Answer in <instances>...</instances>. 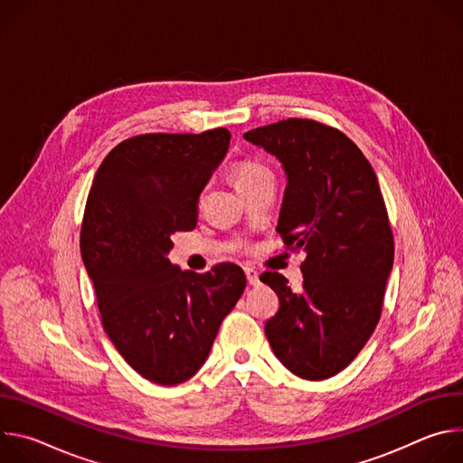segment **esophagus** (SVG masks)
Instances as JSON below:
<instances>
[{"label": "esophagus", "mask_w": 463, "mask_h": 463, "mask_svg": "<svg viewBox=\"0 0 463 463\" xmlns=\"http://www.w3.org/2000/svg\"><path fill=\"white\" fill-rule=\"evenodd\" d=\"M245 277H247L249 286H258V282H260V279H258V271H254L252 268H245Z\"/></svg>", "instance_id": "obj_1"}]
</instances>
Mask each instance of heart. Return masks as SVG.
Wrapping results in <instances>:
<instances>
[{
	"instance_id": "1",
	"label": "heart",
	"mask_w": 463,
	"mask_h": 463,
	"mask_svg": "<svg viewBox=\"0 0 463 463\" xmlns=\"http://www.w3.org/2000/svg\"><path fill=\"white\" fill-rule=\"evenodd\" d=\"M263 175H273V174L266 165H261L258 161H243L234 168V183L238 188H241L249 183H254L256 179H260Z\"/></svg>"
}]
</instances>
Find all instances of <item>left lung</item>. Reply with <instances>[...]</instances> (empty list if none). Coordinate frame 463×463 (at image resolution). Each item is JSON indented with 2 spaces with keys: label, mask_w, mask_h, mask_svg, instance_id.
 Wrapping results in <instances>:
<instances>
[{
  "label": "left lung",
  "mask_w": 463,
  "mask_h": 463,
  "mask_svg": "<svg viewBox=\"0 0 463 463\" xmlns=\"http://www.w3.org/2000/svg\"><path fill=\"white\" fill-rule=\"evenodd\" d=\"M243 137L282 163L288 184L277 232L286 249L306 252L300 291L280 273L260 277L280 300L266 322L268 341L295 375L327 379L357 357L381 317L393 236L377 175L343 131L311 118Z\"/></svg>",
  "instance_id": "left-lung-1"
}]
</instances>
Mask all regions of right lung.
<instances>
[{"label":"right lung","mask_w":463,"mask_h":463,"mask_svg":"<svg viewBox=\"0 0 463 463\" xmlns=\"http://www.w3.org/2000/svg\"><path fill=\"white\" fill-rule=\"evenodd\" d=\"M231 131L146 134L99 166L80 252L104 332L145 379L172 386L207 361L222 320L245 289L236 263L197 275L172 266V234L197 223V200L223 161Z\"/></svg>","instance_id":"obj_1"}]
</instances>
